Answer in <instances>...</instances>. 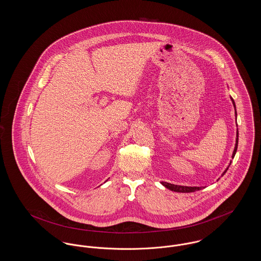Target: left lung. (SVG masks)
Wrapping results in <instances>:
<instances>
[{
  "label": "left lung",
  "instance_id": "left-lung-1",
  "mask_svg": "<svg viewBox=\"0 0 261 261\" xmlns=\"http://www.w3.org/2000/svg\"><path fill=\"white\" fill-rule=\"evenodd\" d=\"M231 101H232V105H233V108H236V103L232 99V97H230ZM236 118H237V110H236ZM238 143H239V130H237V139H236V145H234V149H233V152H232V155H231V159H233L234 154L237 153V150H238ZM231 164V161L230 162V165L228 166V168L225 169V171L223 172L222 175H224L226 173V171L229 169V167ZM163 184L165 187H167L169 190L171 191H174V192H182V193H189V192H194V191H197L202 189V186H184V185H176V184H169V182H161Z\"/></svg>",
  "mask_w": 261,
  "mask_h": 261
}]
</instances>
